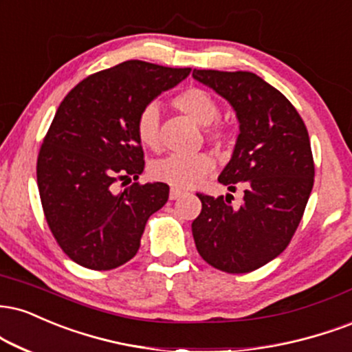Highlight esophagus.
<instances>
[{
  "instance_id": "esophagus-1",
  "label": "esophagus",
  "mask_w": 352,
  "mask_h": 352,
  "mask_svg": "<svg viewBox=\"0 0 352 352\" xmlns=\"http://www.w3.org/2000/svg\"><path fill=\"white\" fill-rule=\"evenodd\" d=\"M182 195H184V190L173 187V188H170V195H168V197H170V200H177V198H180Z\"/></svg>"
}]
</instances>
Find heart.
<instances>
[{
  "label": "heart",
  "instance_id": "obj_1",
  "mask_svg": "<svg viewBox=\"0 0 352 352\" xmlns=\"http://www.w3.org/2000/svg\"><path fill=\"white\" fill-rule=\"evenodd\" d=\"M172 107L187 114L198 124L206 126V141L217 147L232 142V129L219 118L217 100L203 88L190 87L177 93L172 98ZM135 134L144 147L157 151L160 147V116L155 104H147L135 120ZM214 168V159L206 152L193 155L172 154L151 164L149 173L154 180L173 185V187H192Z\"/></svg>",
  "mask_w": 352,
  "mask_h": 352
}]
</instances>
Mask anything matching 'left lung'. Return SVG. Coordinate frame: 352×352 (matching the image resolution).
Masks as SVG:
<instances>
[{
  "label": "left lung",
  "mask_w": 352,
  "mask_h": 352,
  "mask_svg": "<svg viewBox=\"0 0 352 352\" xmlns=\"http://www.w3.org/2000/svg\"><path fill=\"white\" fill-rule=\"evenodd\" d=\"M193 78L234 108L241 133L218 182L231 192L244 188L239 208L232 195L197 193L195 244L211 267L252 272L285 251L302 221L315 180L307 126L277 88L251 72L193 70Z\"/></svg>",
  "instance_id": "1"
}]
</instances>
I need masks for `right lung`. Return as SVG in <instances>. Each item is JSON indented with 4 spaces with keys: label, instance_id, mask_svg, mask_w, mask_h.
Wrapping results in <instances>:
<instances>
[{
    "label": "right lung",
    "instance_id": "add662e5",
    "mask_svg": "<svg viewBox=\"0 0 352 352\" xmlns=\"http://www.w3.org/2000/svg\"><path fill=\"white\" fill-rule=\"evenodd\" d=\"M190 70L122 62L82 80L55 113L37 155V187L55 241L82 267L111 270L133 259L147 219L167 203V184L138 182L135 120ZM118 181L129 187L118 192Z\"/></svg>",
    "mask_w": 352,
    "mask_h": 352
}]
</instances>
